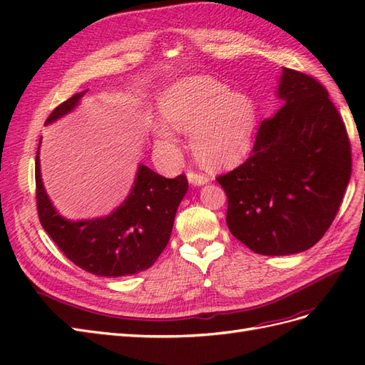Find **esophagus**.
<instances>
[{
	"label": "esophagus",
	"mask_w": 365,
	"mask_h": 365,
	"mask_svg": "<svg viewBox=\"0 0 365 365\" xmlns=\"http://www.w3.org/2000/svg\"><path fill=\"white\" fill-rule=\"evenodd\" d=\"M187 178H189V182L193 185H204L208 182V176L204 173H197V172H187Z\"/></svg>",
	"instance_id": "obj_1"
}]
</instances>
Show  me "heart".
Here are the masks:
<instances>
[{
  "label": "heart",
  "instance_id": "1",
  "mask_svg": "<svg viewBox=\"0 0 365 365\" xmlns=\"http://www.w3.org/2000/svg\"><path fill=\"white\" fill-rule=\"evenodd\" d=\"M160 111L164 120L153 125L155 137L173 146L175 129L192 132L195 157L207 169L233 168L251 149L257 125L254 102L212 76L176 81L161 96Z\"/></svg>",
  "mask_w": 365,
  "mask_h": 365
}]
</instances>
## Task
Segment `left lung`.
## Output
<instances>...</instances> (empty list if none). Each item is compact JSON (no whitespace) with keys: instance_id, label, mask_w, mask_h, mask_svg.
Instances as JSON below:
<instances>
[{"instance_id":"1","label":"left lung","mask_w":365,"mask_h":365,"mask_svg":"<svg viewBox=\"0 0 365 365\" xmlns=\"http://www.w3.org/2000/svg\"><path fill=\"white\" fill-rule=\"evenodd\" d=\"M283 106L259 128L250 158L216 181L228 197L227 225L263 256L314 247L338 213L351 173L347 130L326 88L283 68Z\"/></svg>"}]
</instances>
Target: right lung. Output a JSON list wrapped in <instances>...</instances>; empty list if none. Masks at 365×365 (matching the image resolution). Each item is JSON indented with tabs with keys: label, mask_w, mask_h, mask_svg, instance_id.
Returning <instances> with one entry per match:
<instances>
[{
	"label": "right lung",
	"mask_w": 365,
	"mask_h": 365,
	"mask_svg": "<svg viewBox=\"0 0 365 365\" xmlns=\"http://www.w3.org/2000/svg\"><path fill=\"white\" fill-rule=\"evenodd\" d=\"M85 93L54 108L46 125L71 113ZM39 146L35 168L38 216L65 256L101 277H123L150 268L170 239L176 210L189 189L185 176L169 180L140 164L134 187L114 212L103 217L68 220L56 212L43 189Z\"/></svg>",
	"instance_id": "add662e5"
}]
</instances>
